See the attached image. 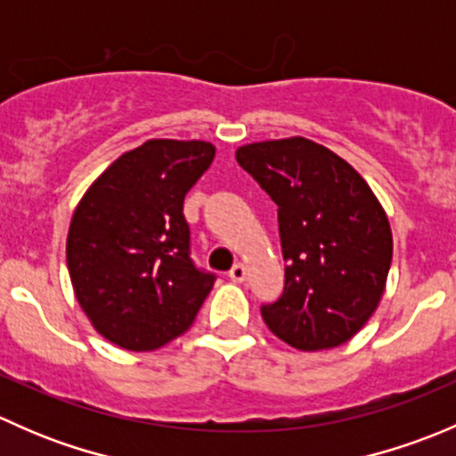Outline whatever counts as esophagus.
<instances>
[{
  "instance_id": "1",
  "label": "esophagus",
  "mask_w": 456,
  "mask_h": 456,
  "mask_svg": "<svg viewBox=\"0 0 456 456\" xmlns=\"http://www.w3.org/2000/svg\"><path fill=\"white\" fill-rule=\"evenodd\" d=\"M245 275H247V269H245V265H240V262H238V265H233L232 271H229V278H232L233 282H242V280H245Z\"/></svg>"
}]
</instances>
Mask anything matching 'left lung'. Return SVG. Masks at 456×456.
<instances>
[{
	"label": "left lung",
	"mask_w": 456,
	"mask_h": 456,
	"mask_svg": "<svg viewBox=\"0 0 456 456\" xmlns=\"http://www.w3.org/2000/svg\"><path fill=\"white\" fill-rule=\"evenodd\" d=\"M236 160L278 205L284 291L262 305L271 333L300 351L348 342L379 305L393 233L364 178L324 145L251 142Z\"/></svg>",
	"instance_id": "8db88e82"
}]
</instances>
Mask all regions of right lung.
<instances>
[{
	"label": "right lung",
	"mask_w": 456,
	"mask_h": 456,
	"mask_svg": "<svg viewBox=\"0 0 456 456\" xmlns=\"http://www.w3.org/2000/svg\"><path fill=\"white\" fill-rule=\"evenodd\" d=\"M205 141L154 139L114 160L77 207L68 271L94 329L127 351L185 333L216 273L191 260L185 194L214 160Z\"/></svg>",
	"instance_id": "obj_1"
}]
</instances>
